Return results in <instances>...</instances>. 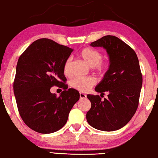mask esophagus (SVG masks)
Returning <instances> with one entry per match:
<instances>
[{
  "mask_svg": "<svg viewBox=\"0 0 158 158\" xmlns=\"http://www.w3.org/2000/svg\"><path fill=\"white\" fill-rule=\"evenodd\" d=\"M79 97H80V98H81V99H83V98H85L86 97V95L84 94V93L80 92L79 93Z\"/></svg>",
  "mask_w": 158,
  "mask_h": 158,
  "instance_id": "1",
  "label": "esophagus"
}]
</instances>
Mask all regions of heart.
<instances>
[{"instance_id":"obj_1","label":"heart","mask_w":158,"mask_h":158,"mask_svg":"<svg viewBox=\"0 0 158 158\" xmlns=\"http://www.w3.org/2000/svg\"><path fill=\"white\" fill-rule=\"evenodd\" d=\"M79 57L89 67H94L98 72H103L107 69L106 62H102V54L99 51L92 48H84L80 52ZM71 58L65 61L63 67L64 74L68 75L70 72ZM96 84V80L93 77H77L71 81L72 88L79 91L85 92L91 89Z\"/></svg>"}]
</instances>
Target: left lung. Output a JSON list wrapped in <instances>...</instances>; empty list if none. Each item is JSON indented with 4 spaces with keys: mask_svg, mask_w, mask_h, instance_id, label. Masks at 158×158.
I'll use <instances>...</instances> for the list:
<instances>
[{
    "mask_svg": "<svg viewBox=\"0 0 158 158\" xmlns=\"http://www.w3.org/2000/svg\"><path fill=\"white\" fill-rule=\"evenodd\" d=\"M92 47H102L109 57V67L95 91L107 98L87 95L91 107L86 113L88 123L94 128L113 131L131 120L139 106L143 83L139 62L136 52L121 39L107 35L93 42Z\"/></svg>",
    "mask_w": 158,
    "mask_h": 158,
    "instance_id": "left-lung-1",
    "label": "left lung"
}]
</instances>
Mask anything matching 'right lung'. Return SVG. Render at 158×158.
Wrapping results in <instances>:
<instances>
[{"label": "right lung", "mask_w": 158, "mask_h": 158, "mask_svg": "<svg viewBox=\"0 0 158 158\" xmlns=\"http://www.w3.org/2000/svg\"><path fill=\"white\" fill-rule=\"evenodd\" d=\"M73 49L48 39L33 42L19 57L13 84L14 95L22 120L41 134L58 131L79 101V93L65 84L64 64ZM57 85L64 89L59 97L50 93Z\"/></svg>", "instance_id": "add662e5"}]
</instances>
